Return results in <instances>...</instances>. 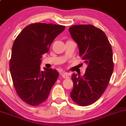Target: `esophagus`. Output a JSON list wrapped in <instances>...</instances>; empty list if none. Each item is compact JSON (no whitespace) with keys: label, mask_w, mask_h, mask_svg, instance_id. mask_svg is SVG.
I'll return each mask as SVG.
<instances>
[{"label":"esophagus","mask_w":126,"mask_h":126,"mask_svg":"<svg viewBox=\"0 0 126 126\" xmlns=\"http://www.w3.org/2000/svg\"><path fill=\"white\" fill-rule=\"evenodd\" d=\"M61 75H62V76L64 79H69V74H68V72H62V73H61Z\"/></svg>","instance_id":"obj_1"}]
</instances>
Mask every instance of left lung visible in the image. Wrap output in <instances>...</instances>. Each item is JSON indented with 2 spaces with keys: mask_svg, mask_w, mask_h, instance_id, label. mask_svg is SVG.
<instances>
[{
  "mask_svg": "<svg viewBox=\"0 0 126 126\" xmlns=\"http://www.w3.org/2000/svg\"><path fill=\"white\" fill-rule=\"evenodd\" d=\"M69 32L87 64L83 76H71V97L78 105L87 106L97 101L109 85L113 71L112 49L105 33L94 25H73Z\"/></svg>",
  "mask_w": 126,
  "mask_h": 126,
  "instance_id": "obj_1",
  "label": "left lung"
}]
</instances>
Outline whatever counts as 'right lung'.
<instances>
[{"mask_svg": "<svg viewBox=\"0 0 126 126\" xmlns=\"http://www.w3.org/2000/svg\"><path fill=\"white\" fill-rule=\"evenodd\" d=\"M64 29L56 24H32L24 28L14 42L10 71L16 93L29 105L35 106L45 101L58 78L59 74L55 69L44 68L41 71V58Z\"/></svg>", "mask_w": 126, "mask_h": 126, "instance_id": "add662e5", "label": "right lung"}]
</instances>
